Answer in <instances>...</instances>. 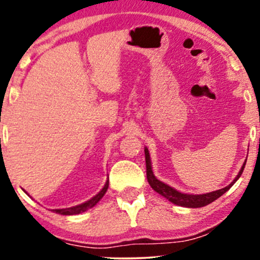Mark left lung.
<instances>
[{"instance_id": "8db88e82", "label": "left lung", "mask_w": 260, "mask_h": 260, "mask_svg": "<svg viewBox=\"0 0 260 260\" xmlns=\"http://www.w3.org/2000/svg\"><path fill=\"white\" fill-rule=\"evenodd\" d=\"M145 153V164H147V178L150 187L153 188L155 192H157L162 197H165L166 199H169L170 202L174 203L176 205H181V207H186V208H202L205 207V205L210 204L214 201H216L219 197H221L223 193L228 192V190L234 186V183L236 181L240 178V176L242 175L244 165H246V161H244L243 166L241 168L238 175L236 176V178L231 183L229 184L228 187L222 188V189L215 190V192H210V193H205V194H186V193H181L178 190H176L175 188L170 187L169 184L164 183L157 180L156 177L154 176L153 170H151V161H150V155H149V150L148 148L144 149Z\"/></svg>"}]
</instances>
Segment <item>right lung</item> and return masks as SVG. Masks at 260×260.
Listing matches in <instances>:
<instances>
[{
  "mask_svg": "<svg viewBox=\"0 0 260 260\" xmlns=\"http://www.w3.org/2000/svg\"><path fill=\"white\" fill-rule=\"evenodd\" d=\"M107 188H109V180L106 181L105 186H104L103 189H101L96 196H94L91 199H89L88 202L82 203V204L76 205V207H72V208L55 209V210H53V211H55V213H57V214H61V215H76V214L84 213V211L88 210V209H90V208L94 207V205H96V203L99 202L100 199L104 197V194H105V193H106Z\"/></svg>",
  "mask_w": 260,
  "mask_h": 260,
  "instance_id": "right-lung-1",
  "label": "right lung"
}]
</instances>
